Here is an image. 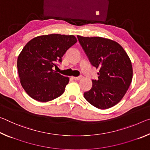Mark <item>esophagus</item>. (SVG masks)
Segmentation results:
<instances>
[{"instance_id":"obj_1","label":"esophagus","mask_w":150,"mask_h":150,"mask_svg":"<svg viewBox=\"0 0 150 150\" xmlns=\"http://www.w3.org/2000/svg\"><path fill=\"white\" fill-rule=\"evenodd\" d=\"M82 78V76H79V77H73V79L75 80H80Z\"/></svg>"}]
</instances>
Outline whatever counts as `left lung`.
Wrapping results in <instances>:
<instances>
[{
	"label": "left lung",
	"instance_id": "8db88e82",
	"mask_svg": "<svg viewBox=\"0 0 150 150\" xmlns=\"http://www.w3.org/2000/svg\"><path fill=\"white\" fill-rule=\"evenodd\" d=\"M77 38L91 65L99 68L98 79L92 80V88L84 93L85 98L98 108L112 107L122 100L132 80L130 58L113 40L80 35Z\"/></svg>",
	"mask_w": 150,
	"mask_h": 150
}]
</instances>
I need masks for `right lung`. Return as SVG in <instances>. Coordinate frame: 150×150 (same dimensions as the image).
Listing matches in <instances>:
<instances>
[{
	"label": "right lung",
	"instance_id": "add662e5",
	"mask_svg": "<svg viewBox=\"0 0 150 150\" xmlns=\"http://www.w3.org/2000/svg\"><path fill=\"white\" fill-rule=\"evenodd\" d=\"M77 41L73 35L53 34L35 37L27 43L18 57L17 68L20 83L30 97L47 102L64 93L69 79L53 67L62 63L63 55Z\"/></svg>",
	"mask_w": 150,
	"mask_h": 150
}]
</instances>
